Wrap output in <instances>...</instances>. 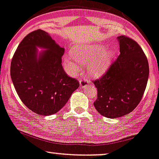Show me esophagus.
I'll return each instance as SVG.
<instances>
[{"mask_svg":"<svg viewBox=\"0 0 159 159\" xmlns=\"http://www.w3.org/2000/svg\"><path fill=\"white\" fill-rule=\"evenodd\" d=\"M80 82V87L81 88H86L89 84V82L88 81L87 79L86 78H81V79L79 80Z\"/></svg>","mask_w":159,"mask_h":159,"instance_id":"1","label":"esophagus"}]
</instances>
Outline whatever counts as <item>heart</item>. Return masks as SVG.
I'll return each instance as SVG.
<instances>
[{
    "mask_svg": "<svg viewBox=\"0 0 159 159\" xmlns=\"http://www.w3.org/2000/svg\"><path fill=\"white\" fill-rule=\"evenodd\" d=\"M72 56L78 62L86 64L89 75L93 77H101L108 71L113 62L114 54L111 48L95 45H76L70 51ZM65 65L70 75H75L78 67L72 62L70 57H65Z\"/></svg>",
    "mask_w": 159,
    "mask_h": 159,
    "instance_id": "1",
    "label": "heart"
}]
</instances>
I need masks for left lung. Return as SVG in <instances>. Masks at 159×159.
<instances>
[{
	"mask_svg": "<svg viewBox=\"0 0 159 159\" xmlns=\"http://www.w3.org/2000/svg\"><path fill=\"white\" fill-rule=\"evenodd\" d=\"M117 39L120 55L105 75L94 82L97 89L95 108L109 118L125 116L137 106L149 75L148 62L139 44L123 35Z\"/></svg>",
	"mask_w": 159,
	"mask_h": 159,
	"instance_id": "1",
	"label": "left lung"
}]
</instances>
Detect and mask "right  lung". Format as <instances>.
<instances>
[{"label":"right lung","instance_id":"obj_1","mask_svg":"<svg viewBox=\"0 0 159 159\" xmlns=\"http://www.w3.org/2000/svg\"><path fill=\"white\" fill-rule=\"evenodd\" d=\"M38 48L44 49L41 52ZM65 48L42 30L21 41L11 63V77L16 93L30 110L42 116L57 113L79 86L62 66Z\"/></svg>","mask_w":159,"mask_h":159}]
</instances>
